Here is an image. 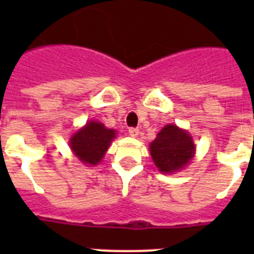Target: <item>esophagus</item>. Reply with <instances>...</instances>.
<instances>
[{"label":"esophagus","mask_w":254,"mask_h":254,"mask_svg":"<svg viewBox=\"0 0 254 254\" xmlns=\"http://www.w3.org/2000/svg\"><path fill=\"white\" fill-rule=\"evenodd\" d=\"M138 132H140L138 131V128H134V127H131V128L128 129V133L131 134L132 137H136V136L138 134Z\"/></svg>","instance_id":"1"}]
</instances>
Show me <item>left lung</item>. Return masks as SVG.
I'll list each match as a JSON object with an SVG mask.
<instances>
[{"mask_svg":"<svg viewBox=\"0 0 254 254\" xmlns=\"http://www.w3.org/2000/svg\"><path fill=\"white\" fill-rule=\"evenodd\" d=\"M150 154L161 173H173L182 169L192 159L194 145L187 131L168 125L150 143Z\"/></svg>","mask_w":254,"mask_h":254,"instance_id":"left-lung-1","label":"left lung"}]
</instances>
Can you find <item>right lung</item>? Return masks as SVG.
<instances>
[{"label": "right lung", "mask_w": 254, "mask_h": 254, "mask_svg": "<svg viewBox=\"0 0 254 254\" xmlns=\"http://www.w3.org/2000/svg\"><path fill=\"white\" fill-rule=\"evenodd\" d=\"M114 137V129L105 128L100 122L91 121L73 134L69 146L82 163L95 165L102 160Z\"/></svg>", "instance_id": "add662e5"}]
</instances>
